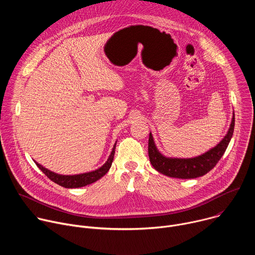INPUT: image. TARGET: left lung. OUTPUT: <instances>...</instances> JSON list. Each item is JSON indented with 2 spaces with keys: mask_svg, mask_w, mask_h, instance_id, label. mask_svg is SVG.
Returning <instances> with one entry per match:
<instances>
[{
  "mask_svg": "<svg viewBox=\"0 0 255 255\" xmlns=\"http://www.w3.org/2000/svg\"><path fill=\"white\" fill-rule=\"evenodd\" d=\"M235 125L234 113L225 137L215 147L192 158L166 157L161 154L154 143L151 132L148 140V155L152 166L160 173L175 178H196L209 172L223 156L232 138Z\"/></svg>",
  "mask_w": 255,
  "mask_h": 255,
  "instance_id": "1",
  "label": "left lung"
}]
</instances>
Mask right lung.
<instances>
[{
	"mask_svg": "<svg viewBox=\"0 0 255 255\" xmlns=\"http://www.w3.org/2000/svg\"><path fill=\"white\" fill-rule=\"evenodd\" d=\"M115 148H116V143L114 144L112 152L109 156L108 160L98 169L90 171V172H85V173H81V174H74V175H63V174H58L55 173L53 171H50L49 169L43 167L41 164H39L38 162H36L34 160V162L36 163L39 167V169L45 174L47 175V177L49 179H51L52 181H54L55 184L66 188V189H75V188H82L88 185H91L95 181H97L98 179H100L102 176H104L108 170L110 169L113 159H114V154H115Z\"/></svg>",
	"mask_w": 255,
	"mask_h": 255,
	"instance_id": "add662e5",
	"label": "right lung"
}]
</instances>
